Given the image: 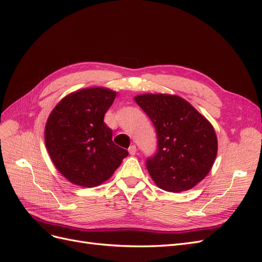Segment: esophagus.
<instances>
[{
	"instance_id": "1",
	"label": "esophagus",
	"mask_w": 262,
	"mask_h": 262,
	"mask_svg": "<svg viewBox=\"0 0 262 262\" xmlns=\"http://www.w3.org/2000/svg\"><path fill=\"white\" fill-rule=\"evenodd\" d=\"M129 153H130V155H136V153H137V146L136 145H131L129 147Z\"/></svg>"
}]
</instances>
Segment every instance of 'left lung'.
<instances>
[{
	"label": "left lung",
	"mask_w": 262,
	"mask_h": 262,
	"mask_svg": "<svg viewBox=\"0 0 262 262\" xmlns=\"http://www.w3.org/2000/svg\"><path fill=\"white\" fill-rule=\"evenodd\" d=\"M134 99L156 130V152L146 158L150 177L166 191L193 188L208 175L216 157L212 124L178 96L147 94Z\"/></svg>",
	"instance_id": "left-lung-1"
}]
</instances>
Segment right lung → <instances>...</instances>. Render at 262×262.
<instances>
[{"instance_id":"1","label":"right lung","mask_w":262,"mask_h":262,"mask_svg":"<svg viewBox=\"0 0 262 262\" xmlns=\"http://www.w3.org/2000/svg\"><path fill=\"white\" fill-rule=\"evenodd\" d=\"M116 95L101 87L78 91L63 98L48 118L47 149L57 169L75 185H100L129 154L114 143L113 130L104 122Z\"/></svg>"}]
</instances>
